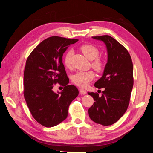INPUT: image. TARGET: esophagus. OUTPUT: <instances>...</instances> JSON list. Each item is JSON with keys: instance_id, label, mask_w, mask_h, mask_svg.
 Instances as JSON below:
<instances>
[{"instance_id": "34e87169", "label": "esophagus", "mask_w": 153, "mask_h": 153, "mask_svg": "<svg viewBox=\"0 0 153 153\" xmlns=\"http://www.w3.org/2000/svg\"><path fill=\"white\" fill-rule=\"evenodd\" d=\"M80 94L82 95H84V94H87V91L84 89H80Z\"/></svg>"}]
</instances>
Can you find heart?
I'll list each match as a JSON object with an SVG mask.
<instances>
[{
	"label": "heart",
	"instance_id": "obj_1",
	"mask_svg": "<svg viewBox=\"0 0 153 153\" xmlns=\"http://www.w3.org/2000/svg\"><path fill=\"white\" fill-rule=\"evenodd\" d=\"M80 50L84 54L85 56L92 61L91 66L97 72H101L105 68V62L102 59L98 58L100 51L95 46L85 44L80 46ZM72 51L69 50L66 52L64 59V65L66 68L71 67V58ZM94 74L92 71H79L75 73L72 76V82L75 85L80 87H85L89 84L91 81L94 79Z\"/></svg>",
	"mask_w": 153,
	"mask_h": 153
}]
</instances>
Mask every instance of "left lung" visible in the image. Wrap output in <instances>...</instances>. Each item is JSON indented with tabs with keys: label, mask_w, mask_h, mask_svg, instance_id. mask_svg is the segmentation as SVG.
<instances>
[{
	"label": "left lung",
	"mask_w": 153,
	"mask_h": 153,
	"mask_svg": "<svg viewBox=\"0 0 153 153\" xmlns=\"http://www.w3.org/2000/svg\"><path fill=\"white\" fill-rule=\"evenodd\" d=\"M102 41L107 49L108 61L103 76L94 86L104 88L101 96L88 92L94 102L88 112L91 119L97 124L109 126L116 123L126 112L133 86V62L128 51L112 37L94 36Z\"/></svg>",
	"instance_id": "obj_1"
}]
</instances>
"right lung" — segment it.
Instances as JSON below:
<instances>
[{
	"instance_id": "1",
	"label": "right lung",
	"mask_w": 153,
	"mask_h": 153,
	"mask_svg": "<svg viewBox=\"0 0 153 153\" xmlns=\"http://www.w3.org/2000/svg\"><path fill=\"white\" fill-rule=\"evenodd\" d=\"M78 39L52 36L32 50L26 61L24 75V95L36 121L43 126H56L68 117V108L78 95L75 85H68L69 78L62 63L66 49ZM58 82L64 87L55 93Z\"/></svg>"
}]
</instances>
